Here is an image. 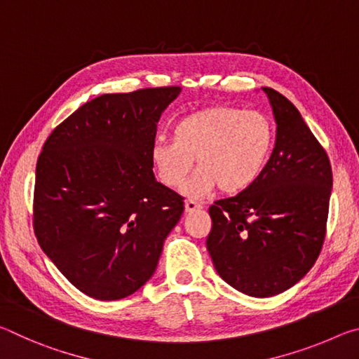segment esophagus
Segmentation results:
<instances>
[{
    "label": "esophagus",
    "instance_id": "esophagus-1",
    "mask_svg": "<svg viewBox=\"0 0 359 359\" xmlns=\"http://www.w3.org/2000/svg\"><path fill=\"white\" fill-rule=\"evenodd\" d=\"M199 209H203V204L193 201V199H187L185 201V212H194Z\"/></svg>",
    "mask_w": 359,
    "mask_h": 359
}]
</instances>
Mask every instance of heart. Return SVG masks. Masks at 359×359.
Masks as SVG:
<instances>
[{"label": "heart", "mask_w": 359, "mask_h": 359, "mask_svg": "<svg viewBox=\"0 0 359 359\" xmlns=\"http://www.w3.org/2000/svg\"><path fill=\"white\" fill-rule=\"evenodd\" d=\"M276 144L271 118L258 111L234 106H210L177 121L174 137H158L151 163L166 187L182 185L194 166L184 193L199 198L218 187L224 194L250 188L263 174Z\"/></svg>", "instance_id": "1"}]
</instances>
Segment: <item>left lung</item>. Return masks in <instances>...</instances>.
Here are the masks:
<instances>
[{
    "label": "left lung",
    "instance_id": "obj_1",
    "mask_svg": "<svg viewBox=\"0 0 359 359\" xmlns=\"http://www.w3.org/2000/svg\"><path fill=\"white\" fill-rule=\"evenodd\" d=\"M263 92L274 111L276 147L250 188L210 205L205 241L218 276L255 297L282 293L311 271L332 188L330 158L299 111L276 90Z\"/></svg>",
    "mask_w": 359,
    "mask_h": 359
}]
</instances>
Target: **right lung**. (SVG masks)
<instances>
[{"label": "right lung", "mask_w": 359, "mask_h": 359, "mask_svg": "<svg viewBox=\"0 0 359 359\" xmlns=\"http://www.w3.org/2000/svg\"><path fill=\"white\" fill-rule=\"evenodd\" d=\"M180 87L101 95L50 133L36 165L33 228L58 271L115 301L154 276L184 198L156 182V123Z\"/></svg>", "instance_id": "right-lung-1"}]
</instances>
